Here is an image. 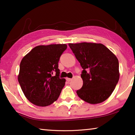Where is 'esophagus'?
<instances>
[{
	"label": "esophagus",
	"instance_id": "1",
	"mask_svg": "<svg viewBox=\"0 0 135 135\" xmlns=\"http://www.w3.org/2000/svg\"><path fill=\"white\" fill-rule=\"evenodd\" d=\"M66 80H67L68 82H70V81H71V80H72V79H71V78H66Z\"/></svg>",
	"mask_w": 135,
	"mask_h": 135
}]
</instances>
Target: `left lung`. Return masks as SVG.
Returning a JSON list of instances; mask_svg holds the SVG:
<instances>
[{"label":"left lung","instance_id":"obj_1","mask_svg":"<svg viewBox=\"0 0 135 135\" xmlns=\"http://www.w3.org/2000/svg\"><path fill=\"white\" fill-rule=\"evenodd\" d=\"M68 45L83 68V85L76 91L78 96L89 104L104 102L119 79L118 58L102 44L81 42Z\"/></svg>","mask_w":135,"mask_h":135}]
</instances>
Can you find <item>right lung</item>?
I'll use <instances>...</instances> for the list:
<instances>
[{
    "instance_id": "right-lung-1",
    "label": "right lung",
    "mask_w": 135,
    "mask_h": 135,
    "mask_svg": "<svg viewBox=\"0 0 135 135\" xmlns=\"http://www.w3.org/2000/svg\"><path fill=\"white\" fill-rule=\"evenodd\" d=\"M67 48L66 44L39 45L22 58L18 81L24 95L32 104L45 107L58 99L66 81L59 77L58 62Z\"/></svg>"
}]
</instances>
